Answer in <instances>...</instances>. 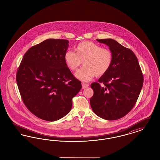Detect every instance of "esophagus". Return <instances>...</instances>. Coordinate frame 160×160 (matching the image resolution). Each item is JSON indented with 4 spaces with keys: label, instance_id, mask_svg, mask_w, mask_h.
I'll list each match as a JSON object with an SVG mask.
<instances>
[{
    "label": "esophagus",
    "instance_id": "obj_1",
    "mask_svg": "<svg viewBox=\"0 0 160 160\" xmlns=\"http://www.w3.org/2000/svg\"><path fill=\"white\" fill-rule=\"evenodd\" d=\"M89 86V85L88 84L82 83V89H83L87 88Z\"/></svg>",
    "mask_w": 160,
    "mask_h": 160
}]
</instances>
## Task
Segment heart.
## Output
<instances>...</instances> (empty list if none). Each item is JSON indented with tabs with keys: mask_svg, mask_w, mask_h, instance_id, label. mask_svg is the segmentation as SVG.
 I'll return each instance as SVG.
<instances>
[{
	"mask_svg": "<svg viewBox=\"0 0 160 160\" xmlns=\"http://www.w3.org/2000/svg\"><path fill=\"white\" fill-rule=\"evenodd\" d=\"M74 51H67L64 61L72 71H77L83 62V67L75 74L77 78L83 82H89L95 76H104L112 67L113 60L112 52L96 43L81 42L74 47Z\"/></svg>",
	"mask_w": 160,
	"mask_h": 160,
	"instance_id": "obj_1",
	"label": "heart"
}]
</instances>
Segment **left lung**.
Masks as SVG:
<instances>
[{"instance_id":"1","label":"left lung","mask_w":160,"mask_h":160,"mask_svg":"<svg viewBox=\"0 0 160 160\" xmlns=\"http://www.w3.org/2000/svg\"><path fill=\"white\" fill-rule=\"evenodd\" d=\"M109 47L113 56L111 68L97 82L91 85L93 112L100 118L117 120L128 114L136 104L143 87V76L132 50L113 39H97ZM102 82L105 86L99 84Z\"/></svg>"}]
</instances>
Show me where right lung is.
<instances>
[{
  "mask_svg": "<svg viewBox=\"0 0 160 160\" xmlns=\"http://www.w3.org/2000/svg\"><path fill=\"white\" fill-rule=\"evenodd\" d=\"M67 39H48L29 48L17 69L16 80L24 104L39 118L55 121L71 110L80 81L64 61Z\"/></svg>",
  "mask_w": 160,
  "mask_h": 160,
  "instance_id": "obj_1",
  "label": "right lung"
}]
</instances>
